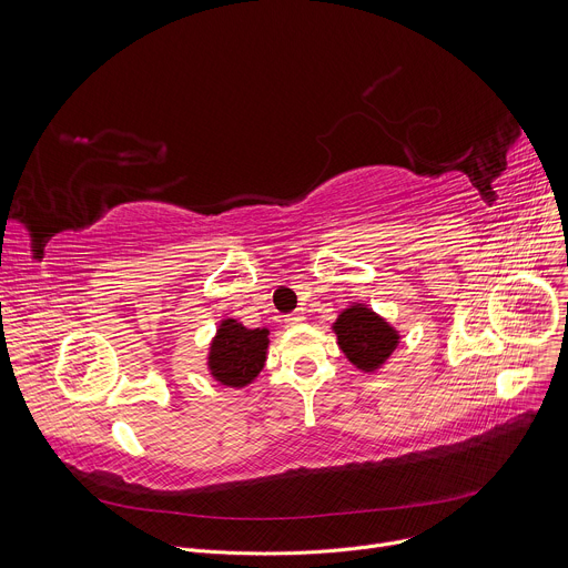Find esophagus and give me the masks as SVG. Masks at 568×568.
<instances>
[{"mask_svg": "<svg viewBox=\"0 0 568 568\" xmlns=\"http://www.w3.org/2000/svg\"><path fill=\"white\" fill-rule=\"evenodd\" d=\"M305 316L301 314V312H292V314H287L285 316V323H287V326H296V323H301Z\"/></svg>", "mask_w": 568, "mask_h": 568, "instance_id": "obj_1", "label": "esophagus"}]
</instances>
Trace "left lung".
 I'll list each match as a JSON object with an SVG mask.
<instances>
[{
  "instance_id": "obj_1",
  "label": "left lung",
  "mask_w": 568,
  "mask_h": 568,
  "mask_svg": "<svg viewBox=\"0 0 568 568\" xmlns=\"http://www.w3.org/2000/svg\"><path fill=\"white\" fill-rule=\"evenodd\" d=\"M333 331L344 355L364 373L377 371L399 344V335L388 321L362 303L346 307L333 323Z\"/></svg>"
}]
</instances>
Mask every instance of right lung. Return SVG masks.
<instances>
[{
	"label": "right lung",
	"instance_id": "obj_1",
	"mask_svg": "<svg viewBox=\"0 0 568 568\" xmlns=\"http://www.w3.org/2000/svg\"><path fill=\"white\" fill-rule=\"evenodd\" d=\"M267 328H245L235 318H224L211 342L209 371L233 388H242L256 379L267 359Z\"/></svg>",
	"mask_w": 568,
	"mask_h": 568
}]
</instances>
